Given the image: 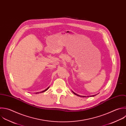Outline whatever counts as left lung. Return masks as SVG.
<instances>
[{"label":"left lung","mask_w":126,"mask_h":126,"mask_svg":"<svg viewBox=\"0 0 126 126\" xmlns=\"http://www.w3.org/2000/svg\"><path fill=\"white\" fill-rule=\"evenodd\" d=\"M73 93V94H75V95H77V96H81V97H89V96H95V95H96V94H94V95H90V96H82V95H79V94H76V93H75L74 92H73V91H72Z\"/></svg>","instance_id":"8db88e82"}]
</instances>
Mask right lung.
I'll use <instances>...</instances> for the list:
<instances>
[{"label":"right lung","instance_id":"obj_1","mask_svg":"<svg viewBox=\"0 0 126 126\" xmlns=\"http://www.w3.org/2000/svg\"><path fill=\"white\" fill-rule=\"evenodd\" d=\"M49 87H48L46 90H44V91H42V92H40V93H43V92H45L46 91H47L48 89H49ZM39 93H36V94H38Z\"/></svg>","mask_w":126,"mask_h":126}]
</instances>
